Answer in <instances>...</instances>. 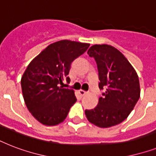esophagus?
Wrapping results in <instances>:
<instances>
[{"mask_svg":"<svg viewBox=\"0 0 156 156\" xmlns=\"http://www.w3.org/2000/svg\"><path fill=\"white\" fill-rule=\"evenodd\" d=\"M86 94H87V92H86V91H84V90H79V95H80L81 96H84Z\"/></svg>","mask_w":156,"mask_h":156,"instance_id":"34e87169","label":"esophagus"}]
</instances>
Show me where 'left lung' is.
<instances>
[{
	"label": "left lung",
	"instance_id": "1",
	"mask_svg": "<svg viewBox=\"0 0 156 156\" xmlns=\"http://www.w3.org/2000/svg\"><path fill=\"white\" fill-rule=\"evenodd\" d=\"M87 54L95 59L99 87L104 90L94 109L85 110L90 123L108 128L125 121L140 97L138 76L120 51L108 44H95Z\"/></svg>",
	"mask_w": 156,
	"mask_h": 156
}]
</instances>
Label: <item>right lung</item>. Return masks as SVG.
Returning <instances> with one entry per match:
<instances>
[{"instance_id": "1", "label": "right lung", "mask_w": 156, "mask_h": 156, "mask_svg": "<svg viewBox=\"0 0 156 156\" xmlns=\"http://www.w3.org/2000/svg\"><path fill=\"white\" fill-rule=\"evenodd\" d=\"M90 44L61 40L48 46L33 60L21 79L25 104L31 115L45 126H56L66 118L76 102L69 83L71 63L87 50Z\"/></svg>"}]
</instances>
